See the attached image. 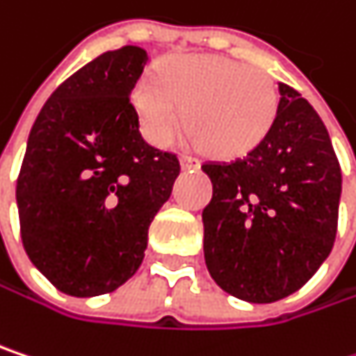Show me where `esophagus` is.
Wrapping results in <instances>:
<instances>
[{
    "instance_id": "34e87169",
    "label": "esophagus",
    "mask_w": 356,
    "mask_h": 356,
    "mask_svg": "<svg viewBox=\"0 0 356 356\" xmlns=\"http://www.w3.org/2000/svg\"><path fill=\"white\" fill-rule=\"evenodd\" d=\"M181 167L185 171H195V169H200V161L191 154H181Z\"/></svg>"
}]
</instances>
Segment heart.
<instances>
[{"label": "heart", "instance_id": "1", "mask_svg": "<svg viewBox=\"0 0 356 356\" xmlns=\"http://www.w3.org/2000/svg\"><path fill=\"white\" fill-rule=\"evenodd\" d=\"M132 106L145 136L167 146L183 124L189 138L218 156L257 146L277 112L271 77L244 63L211 54H175L132 89Z\"/></svg>", "mask_w": 356, "mask_h": 356}]
</instances>
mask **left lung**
Listing matches in <instances>:
<instances>
[{"mask_svg": "<svg viewBox=\"0 0 356 356\" xmlns=\"http://www.w3.org/2000/svg\"><path fill=\"white\" fill-rule=\"evenodd\" d=\"M213 195L202 213L211 279L230 296L271 304L306 285L328 259L342 175L316 110L279 83L275 120L243 159L208 161Z\"/></svg>", "mask_w": 356, "mask_h": 356, "instance_id": "obj_1", "label": "left lung"}]
</instances>
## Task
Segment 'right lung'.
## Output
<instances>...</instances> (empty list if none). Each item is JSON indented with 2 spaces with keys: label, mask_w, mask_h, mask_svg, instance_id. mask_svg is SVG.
<instances>
[{
  "label": "right lung",
  "mask_w": 356,
  "mask_h": 356,
  "mask_svg": "<svg viewBox=\"0 0 356 356\" xmlns=\"http://www.w3.org/2000/svg\"><path fill=\"white\" fill-rule=\"evenodd\" d=\"M148 54L108 50L40 110L16 185L32 265L73 298L110 293L138 271L148 226L171 197L175 154L150 146L130 104Z\"/></svg>",
  "instance_id": "1"
}]
</instances>
